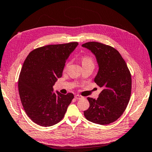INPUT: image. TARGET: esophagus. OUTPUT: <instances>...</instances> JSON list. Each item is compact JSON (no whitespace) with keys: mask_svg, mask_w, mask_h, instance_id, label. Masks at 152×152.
<instances>
[{"mask_svg":"<svg viewBox=\"0 0 152 152\" xmlns=\"http://www.w3.org/2000/svg\"><path fill=\"white\" fill-rule=\"evenodd\" d=\"M75 99H77V100H79V99H82L83 98V96H80V95H75Z\"/></svg>","mask_w":152,"mask_h":152,"instance_id":"34e87169","label":"esophagus"}]
</instances>
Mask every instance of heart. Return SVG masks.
<instances>
[{
  "instance_id": "b5f03b06",
  "label": "heart",
  "mask_w": 152,
  "mask_h": 152,
  "mask_svg": "<svg viewBox=\"0 0 152 152\" xmlns=\"http://www.w3.org/2000/svg\"><path fill=\"white\" fill-rule=\"evenodd\" d=\"M82 64H94V60L90 56H86L82 58L81 60Z\"/></svg>"
}]
</instances>
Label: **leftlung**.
Masks as SVG:
<instances>
[{
    "instance_id": "1",
    "label": "left lung",
    "mask_w": 152,
    "mask_h": 152,
    "mask_svg": "<svg viewBox=\"0 0 152 152\" xmlns=\"http://www.w3.org/2000/svg\"><path fill=\"white\" fill-rule=\"evenodd\" d=\"M82 47L96 58L99 69L94 81L102 88L96 100L88 98L90 107L83 111L84 116L97 124H109L118 120L128 106L131 94V74L125 60L113 47L94 41Z\"/></svg>"
}]
</instances>
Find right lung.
Returning <instances> with one entry per match:
<instances>
[{
  "mask_svg": "<svg viewBox=\"0 0 152 152\" xmlns=\"http://www.w3.org/2000/svg\"><path fill=\"white\" fill-rule=\"evenodd\" d=\"M77 42L48 45L28 55L18 79L22 106L32 122L51 126L61 121L74 95L53 93V86L61 77L65 63Z\"/></svg>",
  "mask_w": 152,
  "mask_h": 152,
  "instance_id": "obj_1",
  "label": "right lung"
}]
</instances>
